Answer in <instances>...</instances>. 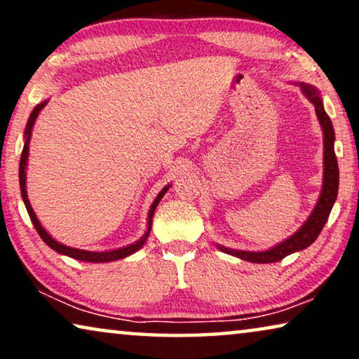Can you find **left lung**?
I'll use <instances>...</instances> for the list:
<instances>
[{"label":"left lung","instance_id":"left-lung-1","mask_svg":"<svg viewBox=\"0 0 359 359\" xmlns=\"http://www.w3.org/2000/svg\"><path fill=\"white\" fill-rule=\"evenodd\" d=\"M294 85L301 86V90L309 101L316 106L317 119L320 122L322 132H323V181L320 196L316 208L309 215L306 222L299 227L297 232H294L291 237L283 240L281 243L274 245L269 250H263V252H247V250H233L217 245L220 252L232 255L240 259L250 263H276L286 258L287 255L301 252V250L311 247L316 242L318 233L322 232L323 225L328 220V215L332 212L333 204H335L338 196V181H340V175H338V161L335 155V130H333V124L330 117L327 116L325 109H323V101L320 93L316 86L309 85V83H294Z\"/></svg>","mask_w":359,"mask_h":359}]
</instances>
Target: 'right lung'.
Wrapping results in <instances>:
<instances>
[{"label":"right lung","instance_id":"obj_1","mask_svg":"<svg viewBox=\"0 0 359 359\" xmlns=\"http://www.w3.org/2000/svg\"><path fill=\"white\" fill-rule=\"evenodd\" d=\"M47 101L41 102V104H37L34 107L31 116H29V121L26 124V130H24V149H22V154H21V161H19V188H21V196H22V201H24V205H26L27 209V214L29 217H31L34 227H36L37 233L41 235V238L46 242L48 247L52 250H55L57 253L60 255H67V257L70 258H75V259H80V262H88V263H107V262H116V259H122V258H127L130 257L132 253L139 252V250L144 247V243L147 242V238H149L150 235V230H151V220H154V214H155V209L158 203L163 198L166 191L170 189L171 184H166L163 189L160 191L158 196H156L154 203L150 205V210H149V217H147V230L145 233L142 235V237L137 240V242L130 243V245H126V247L122 248H116V250H109V252H88V250H80V248H73V247H68V245H63L60 242H57L55 238L50 237V233L47 232L46 229L42 227V224L39 222L36 212H34L31 203H29V198H27V191H26V168H27V156H29V144H31V135H32V129H34V124H36V119L41 114V111L46 107Z\"/></svg>","mask_w":359,"mask_h":359}]
</instances>
